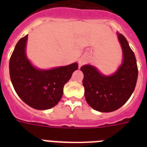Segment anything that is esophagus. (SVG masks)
<instances>
[{
  "label": "esophagus",
  "instance_id": "esophagus-1",
  "mask_svg": "<svg viewBox=\"0 0 147 147\" xmlns=\"http://www.w3.org/2000/svg\"><path fill=\"white\" fill-rule=\"evenodd\" d=\"M87 62V60H86V58L85 57H81L79 59H78V65H79V66H82L83 65L85 64V62Z\"/></svg>",
  "mask_w": 147,
  "mask_h": 147
}]
</instances>
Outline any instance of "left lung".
Segmentation results:
<instances>
[{
  "label": "left lung",
  "mask_w": 147,
  "mask_h": 147,
  "mask_svg": "<svg viewBox=\"0 0 147 147\" xmlns=\"http://www.w3.org/2000/svg\"><path fill=\"white\" fill-rule=\"evenodd\" d=\"M117 35L122 49L123 62L114 74L103 75L91 65L81 67L84 74L82 84L86 101L100 112L114 111L122 107L131 96L137 84L138 69L134 53L127 39L121 33Z\"/></svg>",
  "instance_id": "obj_1"
}]
</instances>
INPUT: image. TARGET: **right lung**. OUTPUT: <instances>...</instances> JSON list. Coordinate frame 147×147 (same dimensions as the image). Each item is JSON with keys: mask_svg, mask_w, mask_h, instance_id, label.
Listing matches in <instances>:
<instances>
[{"mask_svg": "<svg viewBox=\"0 0 147 147\" xmlns=\"http://www.w3.org/2000/svg\"><path fill=\"white\" fill-rule=\"evenodd\" d=\"M28 35L18 41L9 62L10 80L21 100L36 110L52 108L59 102L65 83L78 69V63L51 69L33 66L26 54Z\"/></svg>", "mask_w": 147, "mask_h": 147, "instance_id": "obj_1", "label": "right lung"}]
</instances>
